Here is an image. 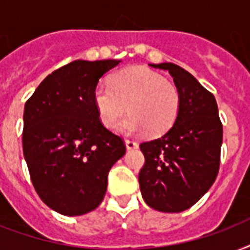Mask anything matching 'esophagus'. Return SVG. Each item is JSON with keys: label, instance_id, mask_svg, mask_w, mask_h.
<instances>
[{"label": "esophagus", "instance_id": "obj_1", "mask_svg": "<svg viewBox=\"0 0 250 250\" xmlns=\"http://www.w3.org/2000/svg\"><path fill=\"white\" fill-rule=\"evenodd\" d=\"M125 146H127V149H136L139 144L135 140H129L128 139V140H125Z\"/></svg>", "mask_w": 250, "mask_h": 250}]
</instances>
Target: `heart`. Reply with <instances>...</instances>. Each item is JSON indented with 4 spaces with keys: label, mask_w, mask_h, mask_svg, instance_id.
Listing matches in <instances>:
<instances>
[{
    "label": "heart",
    "mask_w": 250,
    "mask_h": 250,
    "mask_svg": "<svg viewBox=\"0 0 250 250\" xmlns=\"http://www.w3.org/2000/svg\"><path fill=\"white\" fill-rule=\"evenodd\" d=\"M93 101L105 127L114 128L128 105L131 114L119 125V131H146L152 136L164 135L175 125L182 105L178 86L143 66L123 68L111 76L110 84H97Z\"/></svg>",
    "instance_id": "b5f03b06"
}]
</instances>
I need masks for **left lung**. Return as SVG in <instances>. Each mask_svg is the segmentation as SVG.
<instances>
[{"label": "left lung", "instance_id": "obj_1", "mask_svg": "<svg viewBox=\"0 0 250 250\" xmlns=\"http://www.w3.org/2000/svg\"><path fill=\"white\" fill-rule=\"evenodd\" d=\"M168 71L182 97L178 119L164 136L141 143L139 172L144 201L164 213L189 209L213 186L221 164L223 127L217 101L178 64H150Z\"/></svg>", "mask_w": 250, "mask_h": 250}]
</instances>
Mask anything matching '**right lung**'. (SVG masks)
Masks as SVG:
<instances>
[{
    "mask_svg": "<svg viewBox=\"0 0 250 250\" xmlns=\"http://www.w3.org/2000/svg\"><path fill=\"white\" fill-rule=\"evenodd\" d=\"M121 61H74L45 78L24 106L23 154L42 201L75 217L104 200L110 168L125 156L121 136L102 125L93 101L104 74Z\"/></svg>",
    "mask_w": 250,
    "mask_h": 250,
    "instance_id": "obj_1",
    "label": "right lung"
}]
</instances>
